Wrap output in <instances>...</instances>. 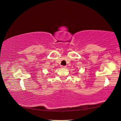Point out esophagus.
Returning <instances> with one entry per match:
<instances>
[{
	"instance_id": "obj_1",
	"label": "esophagus",
	"mask_w": 121,
	"mask_h": 121,
	"mask_svg": "<svg viewBox=\"0 0 121 121\" xmlns=\"http://www.w3.org/2000/svg\"><path fill=\"white\" fill-rule=\"evenodd\" d=\"M61 68H66L67 67L65 66V65H61Z\"/></svg>"
}]
</instances>
